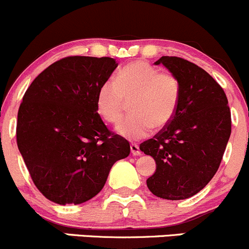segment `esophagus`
<instances>
[{
    "label": "esophagus",
    "mask_w": 249,
    "mask_h": 249,
    "mask_svg": "<svg viewBox=\"0 0 249 249\" xmlns=\"http://www.w3.org/2000/svg\"><path fill=\"white\" fill-rule=\"evenodd\" d=\"M130 153L133 156H140L142 155V151H140L139 146L137 143H130Z\"/></svg>",
    "instance_id": "obj_1"
}]
</instances>
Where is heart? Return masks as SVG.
<instances>
[{"instance_id": "heart-1", "label": "heart", "mask_w": 249, "mask_h": 249, "mask_svg": "<svg viewBox=\"0 0 249 249\" xmlns=\"http://www.w3.org/2000/svg\"><path fill=\"white\" fill-rule=\"evenodd\" d=\"M181 97L178 76L160 71L145 61L128 63L99 87L96 107L107 124L121 121L127 101L132 115L117 127V133L130 142L145 139L152 130L162 129L174 119Z\"/></svg>"}]
</instances>
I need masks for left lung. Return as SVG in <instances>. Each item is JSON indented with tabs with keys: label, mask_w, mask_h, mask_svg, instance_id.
I'll return each mask as SVG.
<instances>
[{
	"label": "left lung",
	"mask_w": 249,
	"mask_h": 249,
	"mask_svg": "<svg viewBox=\"0 0 249 249\" xmlns=\"http://www.w3.org/2000/svg\"><path fill=\"white\" fill-rule=\"evenodd\" d=\"M155 63L178 76L181 97L170 124L140 143L157 164L146 183L158 198L182 200L199 193L218 170L231 114L224 89L199 66L176 56H162Z\"/></svg>",
	"instance_id": "obj_1"
}]
</instances>
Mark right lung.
Listing matches in <instances>:
<instances>
[{"mask_svg": "<svg viewBox=\"0 0 249 249\" xmlns=\"http://www.w3.org/2000/svg\"><path fill=\"white\" fill-rule=\"evenodd\" d=\"M111 57L68 56L32 81L18 111L17 143L33 183L50 201L83 204L102 191L114 163L129 156L124 138L97 112Z\"/></svg>", "mask_w": 249, "mask_h": 249, "instance_id": "obj_1", "label": "right lung"}]
</instances>
